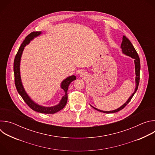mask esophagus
I'll return each instance as SVG.
<instances>
[{
    "label": "esophagus",
    "mask_w": 155,
    "mask_h": 155,
    "mask_svg": "<svg viewBox=\"0 0 155 155\" xmlns=\"http://www.w3.org/2000/svg\"><path fill=\"white\" fill-rule=\"evenodd\" d=\"M80 75L81 77H85L87 76V72H86L85 71H81L80 73Z\"/></svg>",
    "instance_id": "34e87169"
}]
</instances>
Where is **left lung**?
<instances>
[{"label":"left lung","instance_id":"obj_1","mask_svg":"<svg viewBox=\"0 0 155 155\" xmlns=\"http://www.w3.org/2000/svg\"><path fill=\"white\" fill-rule=\"evenodd\" d=\"M120 48H121V51H122L123 54H125L127 56H129V57L133 58L134 59V64H135V73H136V78H135L136 87H135L134 93L130 96V97L127 100V101L124 104H123L121 107H120L119 108H118L115 110H110V111H104V110H99L97 108H95L94 107L92 106L90 104V105L92 107H93L94 109L97 110V111L101 112H103V113H105V114L115 113V112H117L120 111V110H122L130 102V101L131 100L132 97L134 96V94L136 93V91L138 89L139 80H140V59H139V55H138L136 50H135L134 47H133V45H132V44L130 41V40L124 35H123V40H122V43H121Z\"/></svg>","mask_w":155,"mask_h":155}]
</instances>
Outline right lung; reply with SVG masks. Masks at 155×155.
<instances>
[{
  "label": "right lung",
  "mask_w": 155,
  "mask_h": 155,
  "mask_svg": "<svg viewBox=\"0 0 155 155\" xmlns=\"http://www.w3.org/2000/svg\"><path fill=\"white\" fill-rule=\"evenodd\" d=\"M42 33L41 31L33 32L31 33L29 35H28L26 37L23 43L21 45L14 60L13 70H14V74H15V86L18 93L31 108H32L33 110H34V111L37 112H40L42 114H53L60 111L61 110H62L68 102V90L69 88V86L71 84V83L72 81L76 80L77 78L75 75H71L65 78L61 82L60 87L61 89L64 90L65 94L62 97L59 102L57 105L51 106V107H46V106H43V105H39L38 104L34 101L31 98V97L28 95V94L27 93V92L25 89L23 83H22V81H21V74H20L21 59L25 47L28 45V44H29L31 41H32L34 38L39 36Z\"/></svg>",
  "instance_id": "1"
}]
</instances>
